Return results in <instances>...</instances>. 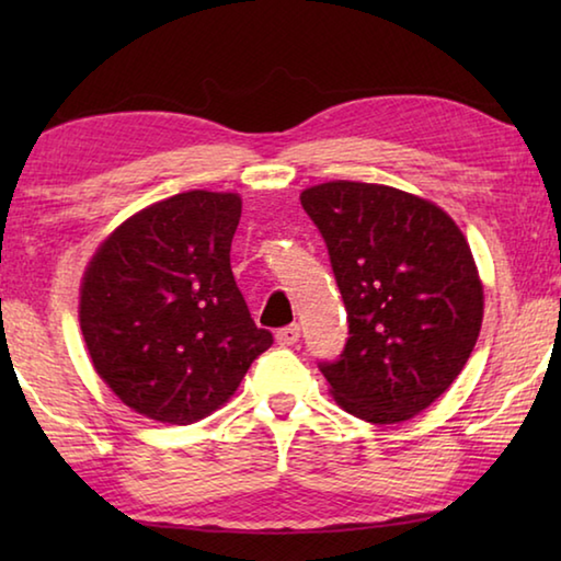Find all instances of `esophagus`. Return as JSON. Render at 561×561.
<instances>
[{
  "label": "esophagus",
  "instance_id": "1",
  "mask_svg": "<svg viewBox=\"0 0 561 561\" xmlns=\"http://www.w3.org/2000/svg\"><path fill=\"white\" fill-rule=\"evenodd\" d=\"M299 341V327L291 324V327H284L277 331V344L279 346H294Z\"/></svg>",
  "mask_w": 561,
  "mask_h": 561
}]
</instances>
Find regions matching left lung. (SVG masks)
Here are the masks:
<instances>
[{
  "mask_svg": "<svg viewBox=\"0 0 561 561\" xmlns=\"http://www.w3.org/2000/svg\"><path fill=\"white\" fill-rule=\"evenodd\" d=\"M301 207L324 237L348 339L319 368L346 413L401 423L448 391L482 327V282L448 213L403 190L334 180Z\"/></svg>",
  "mask_w": 561,
  "mask_h": 561,
  "instance_id": "1",
  "label": "left lung"
}]
</instances>
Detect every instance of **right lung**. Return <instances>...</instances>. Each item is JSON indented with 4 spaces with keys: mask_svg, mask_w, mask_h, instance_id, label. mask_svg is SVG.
Wrapping results in <instances>:
<instances>
[{
    "mask_svg": "<svg viewBox=\"0 0 561 561\" xmlns=\"http://www.w3.org/2000/svg\"><path fill=\"white\" fill-rule=\"evenodd\" d=\"M240 215V195L190 190L128 217L91 257L81 334L96 374L136 413L201 421L272 346L230 267Z\"/></svg>",
    "mask_w": 561,
    "mask_h": 561,
    "instance_id": "right-lung-1",
    "label": "right lung"
}]
</instances>
